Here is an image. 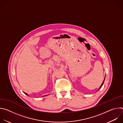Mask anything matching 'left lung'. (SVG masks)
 <instances>
[{"mask_svg":"<svg viewBox=\"0 0 123 123\" xmlns=\"http://www.w3.org/2000/svg\"><path fill=\"white\" fill-rule=\"evenodd\" d=\"M105 78H104V81H103V83H102V84H101V85L99 87V89H98V91L101 88V87L102 86H103V84H104V81H105Z\"/></svg>","mask_w":123,"mask_h":123,"instance_id":"left-lung-1","label":"left lung"}]
</instances>
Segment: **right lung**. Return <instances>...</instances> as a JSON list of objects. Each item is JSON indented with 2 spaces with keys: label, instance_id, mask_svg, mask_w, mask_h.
I'll use <instances>...</instances> for the list:
<instances>
[{
  "label": "right lung",
  "instance_id": "1",
  "mask_svg": "<svg viewBox=\"0 0 123 123\" xmlns=\"http://www.w3.org/2000/svg\"><path fill=\"white\" fill-rule=\"evenodd\" d=\"M24 92V93H25V94H26V95H28V96H29V95H28V94H27V93H25V92ZM47 95H44V96H47ZM44 96H42V97H44Z\"/></svg>",
  "mask_w": 123,
  "mask_h": 123
}]
</instances>
